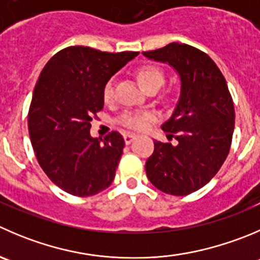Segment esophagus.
<instances>
[{"label":"esophagus","instance_id":"esophagus-1","mask_svg":"<svg viewBox=\"0 0 260 260\" xmlns=\"http://www.w3.org/2000/svg\"><path fill=\"white\" fill-rule=\"evenodd\" d=\"M123 138H124L125 145H129V143L136 138V135H133V133H125V135L123 136Z\"/></svg>","mask_w":260,"mask_h":260}]
</instances>
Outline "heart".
I'll return each mask as SVG.
<instances>
[{"mask_svg":"<svg viewBox=\"0 0 260 260\" xmlns=\"http://www.w3.org/2000/svg\"><path fill=\"white\" fill-rule=\"evenodd\" d=\"M137 80L140 82L141 87L143 90H148L151 87H158L164 84L165 75L162 70L158 69L157 66H143L137 71ZM114 95V82L113 80L108 81L103 89V99L105 103L110 102ZM153 115L151 113H142V114H132L128 113L120 118V123L124 127L131 128V129H145L148 123L152 122Z\"/></svg>","mask_w":260,"mask_h":260,"instance_id":"b5f03b06","label":"heart"}]
</instances>
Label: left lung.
<instances>
[{
    "label": "left lung",
    "mask_w": 260,
    "mask_h": 260,
    "mask_svg": "<svg viewBox=\"0 0 260 260\" xmlns=\"http://www.w3.org/2000/svg\"><path fill=\"white\" fill-rule=\"evenodd\" d=\"M143 55L168 63L180 79L175 109L161 125L178 145L153 141L146 174L158 190L186 196L205 186L228 157L235 127L233 99L216 63L197 48L170 43Z\"/></svg>",
    "instance_id": "8db88e82"
}]
</instances>
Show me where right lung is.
<instances>
[{"label": "right lung", "instance_id": "obj_1", "mask_svg": "<svg viewBox=\"0 0 260 260\" xmlns=\"http://www.w3.org/2000/svg\"><path fill=\"white\" fill-rule=\"evenodd\" d=\"M137 55L77 45L55 53L40 72L27 115L29 136L40 168L62 190L90 197L114 180L124 140L118 132L94 138L90 128L104 107L105 84Z\"/></svg>", "mask_w": 260, "mask_h": 260}]
</instances>
